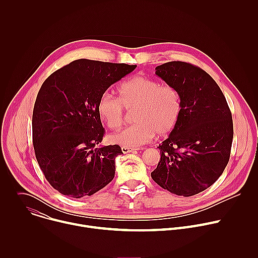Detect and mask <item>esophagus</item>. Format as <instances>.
<instances>
[{
    "mask_svg": "<svg viewBox=\"0 0 258 258\" xmlns=\"http://www.w3.org/2000/svg\"><path fill=\"white\" fill-rule=\"evenodd\" d=\"M139 150V148H128V147H121V151L126 154V153H131V152H137Z\"/></svg>",
    "mask_w": 258,
    "mask_h": 258,
    "instance_id": "34e87169",
    "label": "esophagus"
}]
</instances>
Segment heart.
<instances>
[{
  "instance_id": "1",
  "label": "heart",
  "mask_w": 258,
  "mask_h": 258,
  "mask_svg": "<svg viewBox=\"0 0 258 258\" xmlns=\"http://www.w3.org/2000/svg\"><path fill=\"white\" fill-rule=\"evenodd\" d=\"M119 98L104 93L98 100L97 112L101 120L111 130H118L124 120V108H135L136 123L110 137V141L128 148L148 143L155 134L168 135L176 125L181 113L179 91L171 85L144 75L122 82Z\"/></svg>"
}]
</instances>
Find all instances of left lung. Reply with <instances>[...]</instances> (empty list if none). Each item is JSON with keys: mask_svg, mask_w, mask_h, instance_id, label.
Wrapping results in <instances>:
<instances>
[{"mask_svg": "<svg viewBox=\"0 0 258 258\" xmlns=\"http://www.w3.org/2000/svg\"><path fill=\"white\" fill-rule=\"evenodd\" d=\"M155 69L156 76L179 91L181 113L158 147L161 157L151 176L172 194L193 196L215 182L229 162L234 136L231 110L222 90L200 67L171 61Z\"/></svg>", "mask_w": 258, "mask_h": 258, "instance_id": "left-lung-1", "label": "left lung"}]
</instances>
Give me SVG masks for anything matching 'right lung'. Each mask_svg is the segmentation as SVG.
<instances>
[{"mask_svg": "<svg viewBox=\"0 0 258 258\" xmlns=\"http://www.w3.org/2000/svg\"><path fill=\"white\" fill-rule=\"evenodd\" d=\"M136 67L79 59L42 85L32 112L33 148L46 179L62 195L91 196L113 179L122 151L118 145L96 147L105 134L97 104Z\"/></svg>", "mask_w": 258, "mask_h": 258, "instance_id": "add662e5", "label": "right lung"}]
</instances>
